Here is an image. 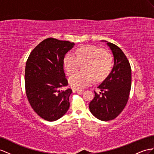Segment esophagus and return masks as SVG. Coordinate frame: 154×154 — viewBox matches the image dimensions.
<instances>
[{"label": "esophagus", "mask_w": 154, "mask_h": 154, "mask_svg": "<svg viewBox=\"0 0 154 154\" xmlns=\"http://www.w3.org/2000/svg\"><path fill=\"white\" fill-rule=\"evenodd\" d=\"M73 90L75 91H76L77 92H78L79 94H82V92H83V90H79V89H75V88H73Z\"/></svg>", "instance_id": "obj_1"}]
</instances>
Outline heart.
<instances>
[{
	"mask_svg": "<svg viewBox=\"0 0 154 154\" xmlns=\"http://www.w3.org/2000/svg\"><path fill=\"white\" fill-rule=\"evenodd\" d=\"M84 64V71L77 72L69 79L70 85L75 89L86 87L94 79L100 81L107 77L113 68V57L99 47L88 45L79 47L74 54H67L64 58V67L68 75Z\"/></svg>",
	"mask_w": 154,
	"mask_h": 154,
	"instance_id": "1",
	"label": "heart"
}]
</instances>
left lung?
I'll use <instances>...</instances> for the list:
<instances>
[{"label": "left lung", "mask_w": 154, "mask_h": 154, "mask_svg": "<svg viewBox=\"0 0 154 154\" xmlns=\"http://www.w3.org/2000/svg\"><path fill=\"white\" fill-rule=\"evenodd\" d=\"M104 42V41H101ZM114 57L112 72L97 86L101 92H96L89 104L90 111L102 121L115 119L125 107L131 86V69L127 57L116 45L105 41Z\"/></svg>", "instance_id": "1"}]
</instances>
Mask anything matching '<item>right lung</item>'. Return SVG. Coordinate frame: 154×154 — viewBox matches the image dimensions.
Segmentation results:
<instances>
[{
  "instance_id": "obj_1",
  "label": "right lung",
  "mask_w": 154,
  "mask_h": 154,
  "mask_svg": "<svg viewBox=\"0 0 154 154\" xmlns=\"http://www.w3.org/2000/svg\"><path fill=\"white\" fill-rule=\"evenodd\" d=\"M74 43L53 38L45 39L31 52L25 67V89L34 111L47 121L53 122L64 116L69 107L70 88L64 72L65 54Z\"/></svg>"
}]
</instances>
